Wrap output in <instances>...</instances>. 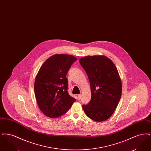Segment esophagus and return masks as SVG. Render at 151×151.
Masks as SVG:
<instances>
[{"mask_svg":"<svg viewBox=\"0 0 151 151\" xmlns=\"http://www.w3.org/2000/svg\"><path fill=\"white\" fill-rule=\"evenodd\" d=\"M81 96H82V95H81V94H79L78 95V99H79V100H80V99H81Z\"/></svg>","mask_w":151,"mask_h":151,"instance_id":"obj_1","label":"esophagus"}]
</instances>
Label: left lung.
I'll use <instances>...</instances> for the list:
<instances>
[{
	"label": "left lung",
	"instance_id": "8db88e82",
	"mask_svg": "<svg viewBox=\"0 0 151 151\" xmlns=\"http://www.w3.org/2000/svg\"><path fill=\"white\" fill-rule=\"evenodd\" d=\"M79 63L89 80L91 100L82 107L86 115L97 122L105 121L115 111L122 94V83L113 62L105 56H87Z\"/></svg>",
	"mask_w": 151,
	"mask_h": 151
}]
</instances>
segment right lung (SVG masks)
I'll return each instance as SVG.
<instances>
[{"mask_svg":"<svg viewBox=\"0 0 151 151\" xmlns=\"http://www.w3.org/2000/svg\"><path fill=\"white\" fill-rule=\"evenodd\" d=\"M76 58L56 54L48 58L36 76L35 93L40 110L50 118L63 115L76 100L68 93L66 75Z\"/></svg>","mask_w":151,"mask_h":151,"instance_id":"1","label":"right lung"}]
</instances>
